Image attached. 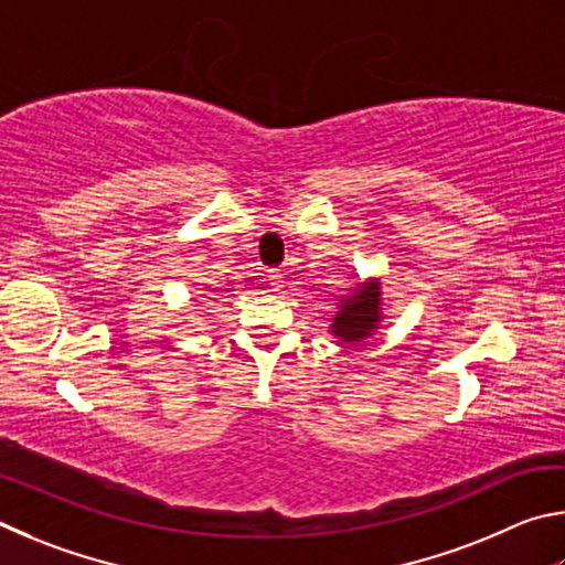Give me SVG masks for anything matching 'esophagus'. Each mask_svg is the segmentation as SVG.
<instances>
[{"label": "esophagus", "mask_w": 565, "mask_h": 565, "mask_svg": "<svg viewBox=\"0 0 565 565\" xmlns=\"http://www.w3.org/2000/svg\"><path fill=\"white\" fill-rule=\"evenodd\" d=\"M267 282H270V290L277 292L282 288V275L277 270H270V273H267Z\"/></svg>", "instance_id": "1"}]
</instances>
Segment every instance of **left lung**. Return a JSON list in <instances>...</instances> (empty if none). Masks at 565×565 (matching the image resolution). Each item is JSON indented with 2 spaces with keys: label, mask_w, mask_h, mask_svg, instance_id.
Wrapping results in <instances>:
<instances>
[{
  "label": "left lung",
  "mask_w": 565,
  "mask_h": 565,
  "mask_svg": "<svg viewBox=\"0 0 565 565\" xmlns=\"http://www.w3.org/2000/svg\"><path fill=\"white\" fill-rule=\"evenodd\" d=\"M382 280L380 277H364L348 295H340L338 308L332 315L330 332L344 344H360L372 338L384 322L382 302Z\"/></svg>",
  "instance_id": "1"
}]
</instances>
